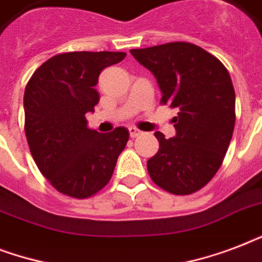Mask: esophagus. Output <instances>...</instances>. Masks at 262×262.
I'll return each instance as SVG.
<instances>
[{"mask_svg": "<svg viewBox=\"0 0 262 262\" xmlns=\"http://www.w3.org/2000/svg\"><path fill=\"white\" fill-rule=\"evenodd\" d=\"M129 133H130V137H133V139L143 135V132L139 130V129H136V127H129Z\"/></svg>", "mask_w": 262, "mask_h": 262, "instance_id": "esophagus-1", "label": "esophagus"}]
</instances>
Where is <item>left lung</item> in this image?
Returning <instances> with one entry per match:
<instances>
[{
  "instance_id": "left-lung-1",
  "label": "left lung",
  "mask_w": 262,
  "mask_h": 262,
  "mask_svg": "<svg viewBox=\"0 0 262 262\" xmlns=\"http://www.w3.org/2000/svg\"><path fill=\"white\" fill-rule=\"evenodd\" d=\"M162 91L163 104L178 110L175 136L156 132L159 151L147 162L152 181L172 194H191L217 172L235 125V91L223 63L186 42L135 49Z\"/></svg>"
}]
</instances>
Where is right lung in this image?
I'll list each match as a JSON object with an SVG mask.
<instances>
[{
    "instance_id": "1",
    "label": "right lung",
    "mask_w": 262,
    "mask_h": 262,
    "mask_svg": "<svg viewBox=\"0 0 262 262\" xmlns=\"http://www.w3.org/2000/svg\"><path fill=\"white\" fill-rule=\"evenodd\" d=\"M121 51H75L51 57L24 91L27 141L35 163L62 194L87 199L106 186L129 140L126 127L99 133L87 113L99 103L100 72L121 62Z\"/></svg>"
}]
</instances>
